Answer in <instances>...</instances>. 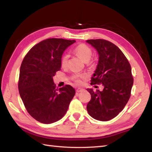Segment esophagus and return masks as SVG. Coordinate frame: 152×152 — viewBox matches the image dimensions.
Listing matches in <instances>:
<instances>
[{
    "instance_id": "1",
    "label": "esophagus",
    "mask_w": 152,
    "mask_h": 152,
    "mask_svg": "<svg viewBox=\"0 0 152 152\" xmlns=\"http://www.w3.org/2000/svg\"><path fill=\"white\" fill-rule=\"evenodd\" d=\"M83 89H82V88H78V89H76V92L77 93H81V92H82V91H83Z\"/></svg>"
}]
</instances>
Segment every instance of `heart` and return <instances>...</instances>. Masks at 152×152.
<instances>
[{"label": "heart", "mask_w": 152, "mask_h": 152, "mask_svg": "<svg viewBox=\"0 0 152 152\" xmlns=\"http://www.w3.org/2000/svg\"><path fill=\"white\" fill-rule=\"evenodd\" d=\"M74 51L75 53L78 55V56L81 58V59L84 61V62L89 63V61L91 59L93 55V52L91 48L89 46H87L86 44H81L78 45V46H76L75 49H74ZM68 59H69V55L68 54H64L61 57V65L62 67L64 68L67 65ZM85 75L84 74H77L75 76L76 78V82L80 83V80L79 78H84Z\"/></svg>", "instance_id": "1"}]
</instances>
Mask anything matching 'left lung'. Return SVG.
<instances>
[{"mask_svg": "<svg viewBox=\"0 0 152 152\" xmlns=\"http://www.w3.org/2000/svg\"><path fill=\"white\" fill-rule=\"evenodd\" d=\"M99 54L96 69L91 84L102 83V91L87 89L91 99L88 105V114L96 120L106 121L117 116L127 104L133 85L131 67L125 55L110 42L88 40Z\"/></svg>", "mask_w": 152, "mask_h": 152, "instance_id": "1", "label": "left lung"}]
</instances>
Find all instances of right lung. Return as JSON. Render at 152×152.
<instances>
[{"label": "right lung", "mask_w": 152, "mask_h": 152, "mask_svg": "<svg viewBox=\"0 0 152 152\" xmlns=\"http://www.w3.org/2000/svg\"><path fill=\"white\" fill-rule=\"evenodd\" d=\"M75 42L48 38L32 48L22 61L19 95L28 114L42 124H52L62 118L75 95V89L70 85L56 89L53 80L61 70L64 50Z\"/></svg>", "instance_id": "add662e5"}]
</instances>
